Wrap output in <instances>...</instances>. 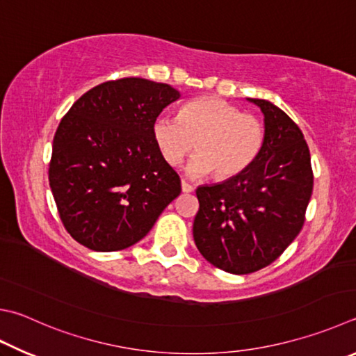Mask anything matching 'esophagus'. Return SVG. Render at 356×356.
Listing matches in <instances>:
<instances>
[{"label":"esophagus","instance_id":"34e87169","mask_svg":"<svg viewBox=\"0 0 356 356\" xmlns=\"http://www.w3.org/2000/svg\"><path fill=\"white\" fill-rule=\"evenodd\" d=\"M180 185H182V191L184 193H191L193 190H195V186L186 182V180H182V184H180Z\"/></svg>","mask_w":356,"mask_h":356}]
</instances>
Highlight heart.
I'll return each mask as SVG.
<instances>
[{
    "mask_svg": "<svg viewBox=\"0 0 356 356\" xmlns=\"http://www.w3.org/2000/svg\"><path fill=\"white\" fill-rule=\"evenodd\" d=\"M152 137L170 166L182 163L195 149L186 171L191 176L215 174L218 179L240 176L260 156L266 137L264 122L255 115L218 96L191 99L177 116L163 115L154 121Z\"/></svg>",
    "mask_w": 356,
    "mask_h": 356,
    "instance_id": "1",
    "label": "heart"
}]
</instances>
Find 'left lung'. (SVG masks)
Listing matches in <instances>:
<instances>
[{
	"label": "left lung",
	"mask_w": 356,
	"mask_h": 356,
	"mask_svg": "<svg viewBox=\"0 0 356 356\" xmlns=\"http://www.w3.org/2000/svg\"><path fill=\"white\" fill-rule=\"evenodd\" d=\"M249 101L264 115L260 156L240 176L196 190L195 243L207 261L230 274L275 261L302 230L313 193L312 157L299 126L273 102Z\"/></svg>",
	"instance_id": "8db88e82"
}]
</instances>
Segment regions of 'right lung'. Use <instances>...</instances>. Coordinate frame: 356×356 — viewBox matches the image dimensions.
I'll use <instances>...</instances> for the list:
<instances>
[{
	"instance_id": "add662e5",
	"label": "right lung",
	"mask_w": 356,
	"mask_h": 356,
	"mask_svg": "<svg viewBox=\"0 0 356 356\" xmlns=\"http://www.w3.org/2000/svg\"><path fill=\"white\" fill-rule=\"evenodd\" d=\"M180 93L141 77L107 81L83 93L57 127L49 186L68 234L98 252L138 243L180 195L152 126Z\"/></svg>"
}]
</instances>
